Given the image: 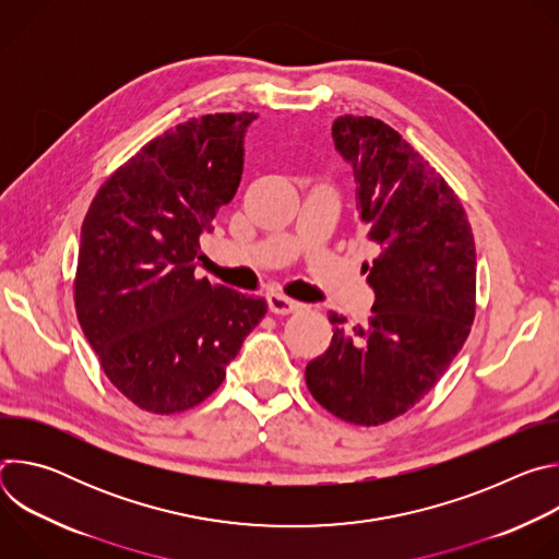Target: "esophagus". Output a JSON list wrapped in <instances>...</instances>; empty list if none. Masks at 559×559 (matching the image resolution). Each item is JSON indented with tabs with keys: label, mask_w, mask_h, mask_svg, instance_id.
Segmentation results:
<instances>
[{
	"label": "esophagus",
	"mask_w": 559,
	"mask_h": 559,
	"mask_svg": "<svg viewBox=\"0 0 559 559\" xmlns=\"http://www.w3.org/2000/svg\"><path fill=\"white\" fill-rule=\"evenodd\" d=\"M267 305H270V311H274V313H296V311H300L302 309V302H298V300H294V298H287V296H283V294H276V292H272V294H267Z\"/></svg>",
	"instance_id": "esophagus-1"
}]
</instances>
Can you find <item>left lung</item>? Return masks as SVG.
<instances>
[{"label": "left lung", "mask_w": 559, "mask_h": 559, "mask_svg": "<svg viewBox=\"0 0 559 559\" xmlns=\"http://www.w3.org/2000/svg\"><path fill=\"white\" fill-rule=\"evenodd\" d=\"M332 136L378 248L362 265L376 300L367 325L330 311L332 345L305 380L330 414L371 427L420 403L462 349L475 316V243L455 192L393 128L345 115Z\"/></svg>", "instance_id": "1"}]
</instances>
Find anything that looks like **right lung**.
<instances>
[{
  "instance_id": "obj_1",
  "label": "right lung",
  "mask_w": 559,
  "mask_h": 559,
  "mask_svg": "<svg viewBox=\"0 0 559 559\" xmlns=\"http://www.w3.org/2000/svg\"><path fill=\"white\" fill-rule=\"evenodd\" d=\"M254 119L205 115L152 139L84 218L76 318L110 382L150 414L201 405L267 313L265 298L194 276L201 234L241 183Z\"/></svg>"
}]
</instances>
